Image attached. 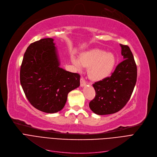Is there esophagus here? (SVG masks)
<instances>
[{
  "label": "esophagus",
  "mask_w": 157,
  "mask_h": 157,
  "mask_svg": "<svg viewBox=\"0 0 157 157\" xmlns=\"http://www.w3.org/2000/svg\"><path fill=\"white\" fill-rule=\"evenodd\" d=\"M85 85H86V81L84 80V78H80V86L83 87Z\"/></svg>",
  "instance_id": "esophagus-1"
}]
</instances>
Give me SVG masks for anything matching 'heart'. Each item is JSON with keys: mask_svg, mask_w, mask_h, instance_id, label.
<instances>
[{"mask_svg": "<svg viewBox=\"0 0 157 157\" xmlns=\"http://www.w3.org/2000/svg\"><path fill=\"white\" fill-rule=\"evenodd\" d=\"M72 63L78 71H82V67L89 68L88 75L90 78L94 81H99L111 74L117 59L113 53L93 49L82 53L79 59H73Z\"/></svg>", "mask_w": 157, "mask_h": 157, "instance_id": "1", "label": "heart"}]
</instances>
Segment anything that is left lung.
<instances>
[{"label":"left lung","mask_w":157,"mask_h":157,"mask_svg":"<svg viewBox=\"0 0 157 157\" xmlns=\"http://www.w3.org/2000/svg\"><path fill=\"white\" fill-rule=\"evenodd\" d=\"M124 60L112 75L93 85L96 96L89 108L99 115L113 114L123 108L129 100L137 80V67L129 47L120 44Z\"/></svg>","instance_id":"obj_1"}]
</instances>
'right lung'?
Here are the masks:
<instances>
[{
  "label": "right lung",
  "mask_w": 157,
  "mask_h": 157,
  "mask_svg": "<svg viewBox=\"0 0 157 157\" xmlns=\"http://www.w3.org/2000/svg\"><path fill=\"white\" fill-rule=\"evenodd\" d=\"M54 39L32 43L25 52L20 68V82L30 104L41 112H59L68 94L80 86V75L59 67Z\"/></svg>",
  "instance_id": "add662e5"
}]
</instances>
